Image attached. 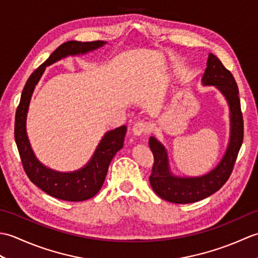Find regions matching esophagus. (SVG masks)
<instances>
[{"instance_id": "1", "label": "esophagus", "mask_w": 258, "mask_h": 258, "mask_svg": "<svg viewBox=\"0 0 258 258\" xmlns=\"http://www.w3.org/2000/svg\"><path fill=\"white\" fill-rule=\"evenodd\" d=\"M147 130H149V126L145 122H138L133 125V134L136 136H141L145 133H147Z\"/></svg>"}]
</instances>
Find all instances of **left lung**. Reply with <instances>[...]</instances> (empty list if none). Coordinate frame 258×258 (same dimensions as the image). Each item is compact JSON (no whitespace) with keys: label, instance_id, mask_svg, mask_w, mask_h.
Returning a JSON list of instances; mask_svg holds the SVG:
<instances>
[{"label":"left lung","instance_id":"8db88e82","mask_svg":"<svg viewBox=\"0 0 258 258\" xmlns=\"http://www.w3.org/2000/svg\"><path fill=\"white\" fill-rule=\"evenodd\" d=\"M202 85L214 86L225 97L229 107V140L222 160L212 171L201 176H177L169 167L168 154L155 136L149 141L150 149L154 155V166L150 183L155 193L167 202L175 204H188L211 196L220 189L231 176L235 161L243 143L244 125L238 97V87L232 73L224 68L214 54H208Z\"/></svg>","mask_w":258,"mask_h":258}]
</instances>
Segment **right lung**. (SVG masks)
Segmentation results:
<instances>
[{"label": "right lung", "mask_w": 258, "mask_h": 258, "mask_svg": "<svg viewBox=\"0 0 258 258\" xmlns=\"http://www.w3.org/2000/svg\"><path fill=\"white\" fill-rule=\"evenodd\" d=\"M107 42L69 41L59 45L50 57L38 67L27 80L22 92L15 114L14 136L24 171L33 184L55 199L69 202H82L92 199L101 189L107 169L115 154L122 149L126 126L108 131L98 143L94 154L83 167L73 172H58L45 166L35 156L26 133V117L35 86L47 67L68 56L84 55L104 46Z\"/></svg>", "instance_id": "add662e5"}]
</instances>
